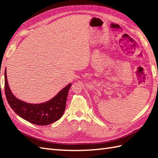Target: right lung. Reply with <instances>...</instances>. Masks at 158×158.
I'll return each instance as SVG.
<instances>
[{
    "label": "right lung",
    "mask_w": 158,
    "mask_h": 158,
    "mask_svg": "<svg viewBox=\"0 0 158 158\" xmlns=\"http://www.w3.org/2000/svg\"><path fill=\"white\" fill-rule=\"evenodd\" d=\"M5 71V92L6 98L11 109L22 119L39 126H47L61 118L66 108L67 96L71 83L67 85L49 101L41 104H31L20 100L13 94Z\"/></svg>",
    "instance_id": "obj_1"
}]
</instances>
